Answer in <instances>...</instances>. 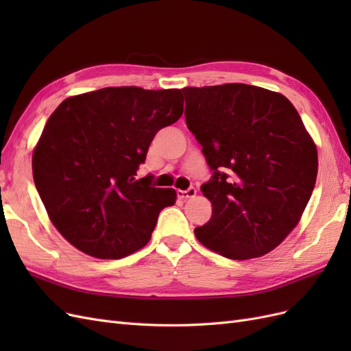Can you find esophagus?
<instances>
[{"mask_svg": "<svg viewBox=\"0 0 351 351\" xmlns=\"http://www.w3.org/2000/svg\"><path fill=\"white\" fill-rule=\"evenodd\" d=\"M177 195H178V197H182V199L193 197L196 195V189L195 187H189L187 190H177Z\"/></svg>", "mask_w": 351, "mask_h": 351, "instance_id": "34e87169", "label": "esophagus"}]
</instances>
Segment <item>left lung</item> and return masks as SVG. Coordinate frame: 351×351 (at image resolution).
<instances>
[{
    "instance_id": "left-lung-1",
    "label": "left lung",
    "mask_w": 351,
    "mask_h": 351,
    "mask_svg": "<svg viewBox=\"0 0 351 351\" xmlns=\"http://www.w3.org/2000/svg\"><path fill=\"white\" fill-rule=\"evenodd\" d=\"M186 124L212 177L200 190L212 217L195 228L234 261L267 254L290 234L317 174L316 146L284 95L244 83L184 88Z\"/></svg>"
}]
</instances>
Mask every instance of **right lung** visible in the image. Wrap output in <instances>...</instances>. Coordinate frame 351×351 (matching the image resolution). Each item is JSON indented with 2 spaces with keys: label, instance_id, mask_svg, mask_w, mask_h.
I'll return each instance as SVG.
<instances>
[{
  "label": "right lung",
  "instance_id": "obj_1",
  "mask_svg": "<svg viewBox=\"0 0 351 351\" xmlns=\"http://www.w3.org/2000/svg\"><path fill=\"white\" fill-rule=\"evenodd\" d=\"M180 89L104 88L62 101L32 156L52 224L80 252L121 259L149 241L174 189L136 178L155 134L183 114Z\"/></svg>",
  "mask_w": 351,
  "mask_h": 351
}]
</instances>
